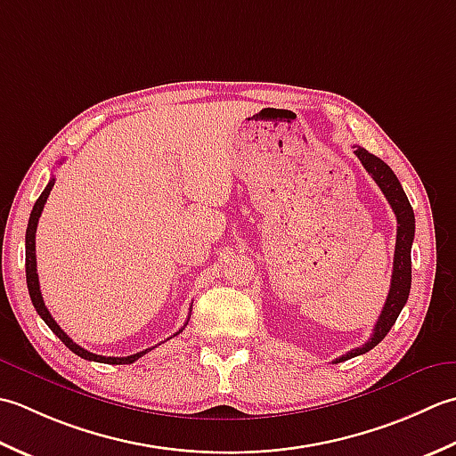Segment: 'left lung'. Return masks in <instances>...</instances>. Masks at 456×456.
Wrapping results in <instances>:
<instances>
[{
  "mask_svg": "<svg viewBox=\"0 0 456 456\" xmlns=\"http://www.w3.org/2000/svg\"><path fill=\"white\" fill-rule=\"evenodd\" d=\"M354 153L360 159V163L364 165V169L371 175V179L376 181V184L382 189L384 197L387 199L389 207H392L394 215L397 218V238H395V254H394V272H392V285H389V293L382 313H379V319L374 327V332L368 338L366 345H362L360 348H354L346 352L345 356H340L334 360L337 362H345L360 354H366L368 350L378 346L379 342L386 338V334L389 329L394 327V322L397 321L399 313H402L403 305L407 303V297H410L411 289V244H413V236H415V216H413V208L410 200H407L405 192L402 189V183L397 181V176L394 171L379 159V157L368 153L364 147L354 145Z\"/></svg>",
  "mask_w": 456,
  "mask_h": 456,
  "instance_id": "obj_1",
  "label": "left lung"
}]
</instances>
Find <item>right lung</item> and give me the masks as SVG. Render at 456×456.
<instances>
[{"label":"right lung","mask_w":456,"mask_h":456,"mask_svg":"<svg viewBox=\"0 0 456 456\" xmlns=\"http://www.w3.org/2000/svg\"><path fill=\"white\" fill-rule=\"evenodd\" d=\"M53 184H54V179L49 181V184H46L45 191L41 192V197L37 199L35 207L31 210V216H29V224H27V234H25V273H27V289H29V295H31V301H33V306L37 309V313H39V317L46 322V327H49L57 337L62 340V345L67 346L69 350H72L74 354L85 358V360H92V362H102V364H134V362L137 358H142L143 354H147L150 350H142L137 352V354H132V356H124V358H116V356H100V354H94V352H88L82 346H78L77 342H74L67 332H64L57 321H54L51 317L49 309L45 306V301H43V295H41V289H39V273H37V256H35V234H37V224H39V218H41V212H43V207L46 199H49V194L53 191ZM189 322V321H187ZM184 322V324H187ZM183 330V329H181ZM179 330V332H181ZM176 332V334H179Z\"/></svg>","instance_id":"right-lung-1"}]
</instances>
